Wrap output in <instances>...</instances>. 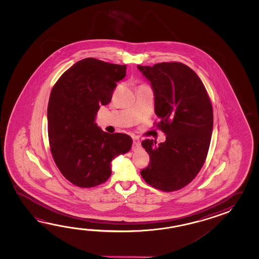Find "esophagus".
Wrapping results in <instances>:
<instances>
[{
  "instance_id": "esophagus-1",
  "label": "esophagus",
  "mask_w": 259,
  "mask_h": 259,
  "mask_svg": "<svg viewBox=\"0 0 259 259\" xmlns=\"http://www.w3.org/2000/svg\"><path fill=\"white\" fill-rule=\"evenodd\" d=\"M141 148V143L138 139H134L133 140V143H132V151H137L138 149Z\"/></svg>"
}]
</instances>
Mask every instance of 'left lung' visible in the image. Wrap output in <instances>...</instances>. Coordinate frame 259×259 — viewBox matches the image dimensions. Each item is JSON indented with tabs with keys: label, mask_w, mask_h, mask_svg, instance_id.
Segmentation results:
<instances>
[{
	"label": "left lung",
	"mask_w": 259,
	"mask_h": 259,
	"mask_svg": "<svg viewBox=\"0 0 259 259\" xmlns=\"http://www.w3.org/2000/svg\"><path fill=\"white\" fill-rule=\"evenodd\" d=\"M154 93L156 124L165 143L144 140L149 165L141 171L146 183L163 192L185 187L204 165L213 131V107L204 83L191 67L180 63L137 66Z\"/></svg>",
	"instance_id": "8db88e82"
}]
</instances>
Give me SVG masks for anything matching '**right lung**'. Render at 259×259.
Listing matches in <instances>:
<instances>
[{
    "label": "right lung",
    "instance_id": "1",
    "mask_svg": "<svg viewBox=\"0 0 259 259\" xmlns=\"http://www.w3.org/2000/svg\"><path fill=\"white\" fill-rule=\"evenodd\" d=\"M126 68V65L85 58L67 69L51 92L50 150L62 175L77 187L105 183L111 176V161L132 147L131 136L109 134L95 123L100 105L110 103Z\"/></svg>",
    "mask_w": 259,
    "mask_h": 259
}]
</instances>
